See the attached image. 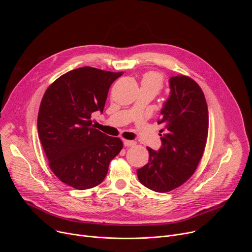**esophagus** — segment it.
Here are the masks:
<instances>
[{
    "instance_id": "obj_1",
    "label": "esophagus",
    "mask_w": 252,
    "mask_h": 252,
    "mask_svg": "<svg viewBox=\"0 0 252 252\" xmlns=\"http://www.w3.org/2000/svg\"><path fill=\"white\" fill-rule=\"evenodd\" d=\"M134 145H135V141H133V140H126V139L124 140V146L126 147V148L132 147V146H134Z\"/></svg>"
}]
</instances>
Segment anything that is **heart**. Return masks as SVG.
<instances>
[{"mask_svg":"<svg viewBox=\"0 0 252 252\" xmlns=\"http://www.w3.org/2000/svg\"><path fill=\"white\" fill-rule=\"evenodd\" d=\"M163 87V78L158 71H148L141 77L140 90L151 91L158 94Z\"/></svg>","mask_w":252,"mask_h":252,"instance_id":"b5f03b06","label":"heart"}]
</instances>
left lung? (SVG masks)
<instances>
[{
    "label": "left lung",
    "mask_w": 252,
    "mask_h": 252,
    "mask_svg": "<svg viewBox=\"0 0 252 252\" xmlns=\"http://www.w3.org/2000/svg\"><path fill=\"white\" fill-rule=\"evenodd\" d=\"M170 94L162 105L158 125L161 147L148 148L149 163L136 170L138 181L157 192H167L185 184L195 171L208 133V109L200 87L179 75L169 79Z\"/></svg>",
    "instance_id": "left-lung-1"
}]
</instances>
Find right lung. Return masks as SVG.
<instances>
[{"mask_svg":"<svg viewBox=\"0 0 252 252\" xmlns=\"http://www.w3.org/2000/svg\"><path fill=\"white\" fill-rule=\"evenodd\" d=\"M123 73L91 66L67 71L46 91L38 115V133L53 172L61 182L84 190L104 179L123 149L119 137L92 126L102 114L110 87Z\"/></svg>","mask_w":252,"mask_h":252,"instance_id":"obj_1","label":"right lung"}]
</instances>
